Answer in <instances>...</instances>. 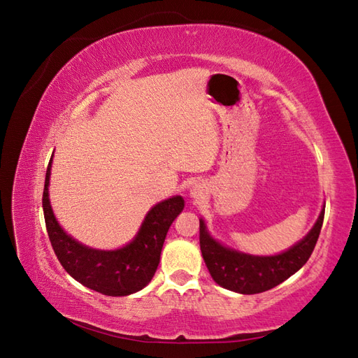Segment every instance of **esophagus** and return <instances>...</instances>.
<instances>
[{
	"mask_svg": "<svg viewBox=\"0 0 358 358\" xmlns=\"http://www.w3.org/2000/svg\"><path fill=\"white\" fill-rule=\"evenodd\" d=\"M189 194H191V199L201 200L204 197V194H206V187L203 185V183H196V185L191 188Z\"/></svg>",
	"mask_w": 358,
	"mask_h": 358,
	"instance_id": "esophagus-1",
	"label": "esophagus"
}]
</instances>
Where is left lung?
Returning <instances> with one entry per match:
<instances>
[{
    "label": "left lung",
    "mask_w": 358,
    "mask_h": 358,
    "mask_svg": "<svg viewBox=\"0 0 358 358\" xmlns=\"http://www.w3.org/2000/svg\"><path fill=\"white\" fill-rule=\"evenodd\" d=\"M324 208L301 241L284 252L267 257L245 254L224 246L213 239L204 221L200 220V249L210 276L222 288L239 294H258L282 284L309 259L322 227Z\"/></svg>",
    "instance_id": "left-lung-1"
}]
</instances>
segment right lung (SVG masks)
<instances>
[{"instance_id": "obj_1", "label": "right lung", "mask_w": 358, "mask_h": 358, "mask_svg": "<svg viewBox=\"0 0 358 358\" xmlns=\"http://www.w3.org/2000/svg\"><path fill=\"white\" fill-rule=\"evenodd\" d=\"M52 158L43 189V212L52 248L66 272L82 285L104 296L122 297L145 288L157 272L167 231L183 210L185 200L173 196L157 203L146 213L134 239L122 248L104 251L85 246L64 231L53 215L49 200Z\"/></svg>"}]
</instances>
